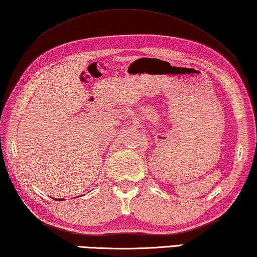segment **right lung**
I'll return each instance as SVG.
<instances>
[{
    "label": "right lung",
    "mask_w": 257,
    "mask_h": 257,
    "mask_svg": "<svg viewBox=\"0 0 257 257\" xmlns=\"http://www.w3.org/2000/svg\"><path fill=\"white\" fill-rule=\"evenodd\" d=\"M53 199H54V197H53ZM54 200H57V201H60V200H58V199H54ZM62 200V199H61Z\"/></svg>",
    "instance_id": "right-lung-1"
}]
</instances>
